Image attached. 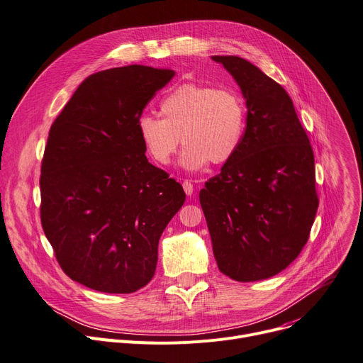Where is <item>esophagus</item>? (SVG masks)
I'll return each instance as SVG.
<instances>
[{
    "label": "esophagus",
    "mask_w": 363,
    "mask_h": 363,
    "mask_svg": "<svg viewBox=\"0 0 363 363\" xmlns=\"http://www.w3.org/2000/svg\"><path fill=\"white\" fill-rule=\"evenodd\" d=\"M183 189H184L187 196H191V194H193V184H191L190 180H184L183 182Z\"/></svg>",
    "instance_id": "1"
}]
</instances>
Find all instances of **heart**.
<instances>
[{"instance_id": "obj_1", "label": "heart", "mask_w": 363, "mask_h": 363, "mask_svg": "<svg viewBox=\"0 0 363 363\" xmlns=\"http://www.w3.org/2000/svg\"><path fill=\"white\" fill-rule=\"evenodd\" d=\"M161 116L143 115L139 138L158 165H169L180 143L182 164L190 172L225 164L238 152L247 128L244 99L233 89L184 82L161 101Z\"/></svg>"}]
</instances>
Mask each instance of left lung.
I'll list each match as a JSON object with an SVG mask.
<instances>
[{
	"instance_id": "obj_1",
	"label": "left lung",
	"mask_w": 363,
	"mask_h": 363,
	"mask_svg": "<svg viewBox=\"0 0 363 363\" xmlns=\"http://www.w3.org/2000/svg\"><path fill=\"white\" fill-rule=\"evenodd\" d=\"M247 104L242 144L199 193L219 270L255 282L286 269L302 252L318 196L314 152L292 99L240 57H212Z\"/></svg>"
}]
</instances>
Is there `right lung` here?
Here are the masks:
<instances>
[{"instance_id": "1", "label": "right lung", "mask_w": 363, "mask_h": 363, "mask_svg": "<svg viewBox=\"0 0 363 363\" xmlns=\"http://www.w3.org/2000/svg\"><path fill=\"white\" fill-rule=\"evenodd\" d=\"M174 77L128 65L81 82L53 121L40 167V220L61 269L106 294L154 277L158 241L186 201L180 183L148 162L143 110Z\"/></svg>"}]
</instances>
